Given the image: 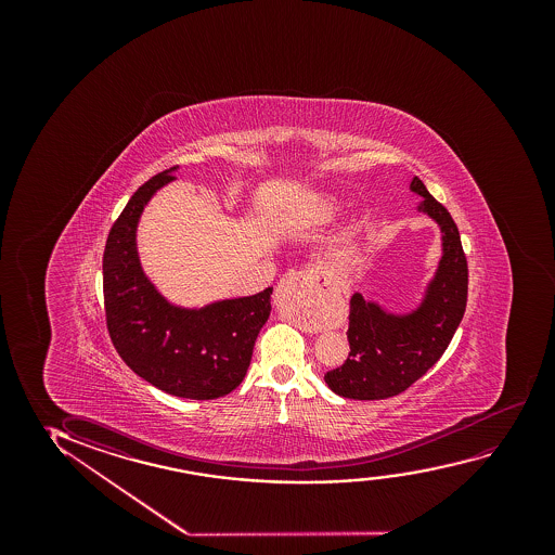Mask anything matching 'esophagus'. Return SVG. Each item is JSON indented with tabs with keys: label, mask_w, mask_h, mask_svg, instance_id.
Returning a JSON list of instances; mask_svg holds the SVG:
<instances>
[{
	"label": "esophagus",
	"mask_w": 555,
	"mask_h": 555,
	"mask_svg": "<svg viewBox=\"0 0 555 555\" xmlns=\"http://www.w3.org/2000/svg\"><path fill=\"white\" fill-rule=\"evenodd\" d=\"M288 289L296 292L297 299L304 304L307 311L324 312L330 307V297L334 296L335 286L327 281L326 276H319L312 271H292L286 276H282L274 297L279 299L282 292H288Z\"/></svg>",
	"instance_id": "esophagus-1"
}]
</instances>
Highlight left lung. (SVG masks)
<instances>
[{
  "label": "left lung",
  "instance_id": "obj_1",
  "mask_svg": "<svg viewBox=\"0 0 555 555\" xmlns=\"http://www.w3.org/2000/svg\"><path fill=\"white\" fill-rule=\"evenodd\" d=\"M411 191L423 197L418 212L440 225L443 256L417 311L398 317L360 294L350 297L349 358L324 375L343 398L385 400L410 388L440 360L466 311L468 263L456 223L417 176Z\"/></svg>",
  "mask_w": 555,
  "mask_h": 555
}]
</instances>
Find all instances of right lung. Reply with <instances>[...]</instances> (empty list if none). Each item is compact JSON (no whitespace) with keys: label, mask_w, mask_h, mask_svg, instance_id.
Returning <instances> with one entry per match:
<instances>
[{"label":"right lung","mask_w":555,"mask_h":555,"mask_svg":"<svg viewBox=\"0 0 555 555\" xmlns=\"http://www.w3.org/2000/svg\"><path fill=\"white\" fill-rule=\"evenodd\" d=\"M175 168L138 188L107 235L104 309L115 350L132 372L168 395L214 400L235 390L271 312L273 288L203 309L168 304L147 281L137 251L140 214Z\"/></svg>","instance_id":"1"}]
</instances>
